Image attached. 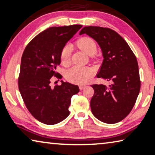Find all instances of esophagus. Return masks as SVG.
<instances>
[{
    "mask_svg": "<svg viewBox=\"0 0 155 155\" xmlns=\"http://www.w3.org/2000/svg\"><path fill=\"white\" fill-rule=\"evenodd\" d=\"M85 87H86V85H79V89H80L81 90H82Z\"/></svg>",
    "mask_w": 155,
    "mask_h": 155,
    "instance_id": "34e87169",
    "label": "esophagus"
}]
</instances>
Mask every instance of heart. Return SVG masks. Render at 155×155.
I'll list each match as a JSON object with an SVG mask.
<instances>
[{
  "mask_svg": "<svg viewBox=\"0 0 155 155\" xmlns=\"http://www.w3.org/2000/svg\"><path fill=\"white\" fill-rule=\"evenodd\" d=\"M78 48L89 55H93L96 52V44L92 39L88 37H83L77 41ZM70 46H65L61 52V61L63 64L68 65L70 63ZM93 70L90 68L74 65L68 70L65 78L70 82L76 84H83L87 82L93 75Z\"/></svg>",
  "mask_w": 155,
  "mask_h": 155,
  "instance_id": "heart-1",
  "label": "heart"
}]
</instances>
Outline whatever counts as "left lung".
Listing matches in <instances>:
<instances>
[{
	"mask_svg": "<svg viewBox=\"0 0 155 155\" xmlns=\"http://www.w3.org/2000/svg\"><path fill=\"white\" fill-rule=\"evenodd\" d=\"M85 33L98 42L103 52L104 59L96 77L111 83L108 87L91 85V112L100 121L115 124L129 114L140 93L137 59L127 41L111 28L90 26L83 27L79 35Z\"/></svg>",
	"mask_w": 155,
	"mask_h": 155,
	"instance_id": "obj_1",
	"label": "left lung"
}]
</instances>
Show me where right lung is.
I'll return each mask as SVG.
<instances>
[{
  "mask_svg": "<svg viewBox=\"0 0 155 155\" xmlns=\"http://www.w3.org/2000/svg\"><path fill=\"white\" fill-rule=\"evenodd\" d=\"M74 25L52 27L39 33L23 52L18 87L24 103L38 121L52 125L69 115L68 108L73 95L79 91L78 85L61 81V85L51 87V81L61 63V52L73 35L82 27Z\"/></svg>",
  "mask_w": 155,
  "mask_h": 155,
  "instance_id": "1",
  "label": "right lung"
}]
</instances>
